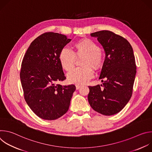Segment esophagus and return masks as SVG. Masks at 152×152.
<instances>
[{"label":"esophagus","mask_w":152,"mask_h":152,"mask_svg":"<svg viewBox=\"0 0 152 152\" xmlns=\"http://www.w3.org/2000/svg\"><path fill=\"white\" fill-rule=\"evenodd\" d=\"M80 87H81V85H76V90H79Z\"/></svg>","instance_id":"1"}]
</instances>
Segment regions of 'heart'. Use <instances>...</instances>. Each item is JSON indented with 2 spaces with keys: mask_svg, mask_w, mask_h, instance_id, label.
Instances as JSON below:
<instances>
[{
  "mask_svg": "<svg viewBox=\"0 0 152 152\" xmlns=\"http://www.w3.org/2000/svg\"><path fill=\"white\" fill-rule=\"evenodd\" d=\"M75 48L77 55H85L82 62V65L85 66L72 69L68 73L67 79L70 83L82 85L88 82L94 76L93 70L89 66L94 68L99 67L102 64L103 56L99 46L89 39L76 42ZM75 59V53L71 48L66 46L61 50L59 61L64 69L69 71L72 69Z\"/></svg>",
  "mask_w": 152,
  "mask_h": 152,
  "instance_id": "1",
  "label": "heart"
}]
</instances>
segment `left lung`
Returning <instances> with one entry per match:
<instances>
[{
  "label": "left lung",
  "mask_w": 152,
  "mask_h": 152,
  "mask_svg": "<svg viewBox=\"0 0 152 152\" xmlns=\"http://www.w3.org/2000/svg\"><path fill=\"white\" fill-rule=\"evenodd\" d=\"M97 38L105 52L99 77L102 85L89 86L88 102L93 109L104 115H114L131 99L137 73L133 49L129 41L110 31L91 34Z\"/></svg>",
  "instance_id": "1"
}]
</instances>
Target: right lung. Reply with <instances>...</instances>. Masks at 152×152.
I'll use <instances>...</instances> for the list:
<instances>
[{
  "label": "right lung",
  "instance_id": "right-lung-1",
  "mask_svg": "<svg viewBox=\"0 0 152 152\" xmlns=\"http://www.w3.org/2000/svg\"><path fill=\"white\" fill-rule=\"evenodd\" d=\"M70 41L61 34H42L31 42L21 62L20 77L25 99L42 119L56 120L69 110L76 86L56 83L66 79L59 54Z\"/></svg>",
  "mask_w": 152,
  "mask_h": 152
}]
</instances>
